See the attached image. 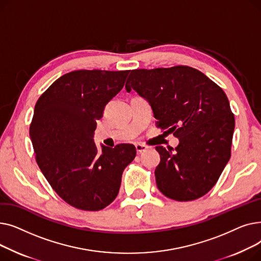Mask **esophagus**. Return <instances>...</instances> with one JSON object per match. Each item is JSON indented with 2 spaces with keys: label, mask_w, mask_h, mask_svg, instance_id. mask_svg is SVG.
Instances as JSON below:
<instances>
[{
  "label": "esophagus",
  "mask_w": 261,
  "mask_h": 261,
  "mask_svg": "<svg viewBox=\"0 0 261 261\" xmlns=\"http://www.w3.org/2000/svg\"><path fill=\"white\" fill-rule=\"evenodd\" d=\"M135 149H136V152L140 154V153H143L144 151H146V150L148 149V147L146 145H143V144H136L135 145Z\"/></svg>",
  "instance_id": "esophagus-1"
}]
</instances>
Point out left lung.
I'll return each mask as SVG.
<instances>
[{
	"label": "left lung",
	"instance_id": "obj_1",
	"mask_svg": "<svg viewBox=\"0 0 261 261\" xmlns=\"http://www.w3.org/2000/svg\"><path fill=\"white\" fill-rule=\"evenodd\" d=\"M138 92L151 106L156 127L173 133L175 149L156 146L161 162L156 186L175 201L206 195L230 158L235 117L223 90L190 66L133 70L126 90Z\"/></svg>",
	"mask_w": 261,
	"mask_h": 261
}]
</instances>
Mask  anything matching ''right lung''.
<instances>
[{
    "label": "right lung",
    "mask_w": 261,
    "mask_h": 261,
    "mask_svg": "<svg viewBox=\"0 0 261 261\" xmlns=\"http://www.w3.org/2000/svg\"><path fill=\"white\" fill-rule=\"evenodd\" d=\"M130 71L79 70L67 73L40 96L30 135L39 168L58 196L82 211H100L117 197L121 174L136 155L131 144L114 148L93 136L106 105Z\"/></svg>",
    "instance_id": "add662e5"
}]
</instances>
